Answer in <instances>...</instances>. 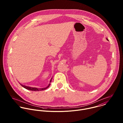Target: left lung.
Returning a JSON list of instances; mask_svg holds the SVG:
<instances>
[{
    "label": "left lung",
    "instance_id": "left-lung-1",
    "mask_svg": "<svg viewBox=\"0 0 123 123\" xmlns=\"http://www.w3.org/2000/svg\"><path fill=\"white\" fill-rule=\"evenodd\" d=\"M107 39V40H108V39Z\"/></svg>",
    "mask_w": 123,
    "mask_h": 123
}]
</instances>
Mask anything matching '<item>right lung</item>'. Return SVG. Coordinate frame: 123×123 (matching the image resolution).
I'll return each mask as SVG.
<instances>
[{"label":"right lung","mask_w":123,"mask_h":123,"mask_svg":"<svg viewBox=\"0 0 123 123\" xmlns=\"http://www.w3.org/2000/svg\"><path fill=\"white\" fill-rule=\"evenodd\" d=\"M51 81H52V79L51 80H50V82H51ZM20 85L23 87H24V88H26V89H28V90H32V91H40V90H44V89H46L47 88H48L49 86H50V84H49V85L46 87V88H32V87H27V86H25V85H22L21 84H20Z\"/></svg>","instance_id":"add662e5"}]
</instances>
